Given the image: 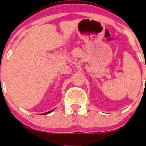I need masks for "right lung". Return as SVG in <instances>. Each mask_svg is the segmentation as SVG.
I'll return each instance as SVG.
<instances>
[{"label": "right lung", "mask_w": 146, "mask_h": 146, "mask_svg": "<svg viewBox=\"0 0 146 146\" xmlns=\"http://www.w3.org/2000/svg\"><path fill=\"white\" fill-rule=\"evenodd\" d=\"M53 110H51V111H48V112H47V113H44V115H46V114H48V113H51L52 111H53Z\"/></svg>", "instance_id": "right-lung-1"}]
</instances>
